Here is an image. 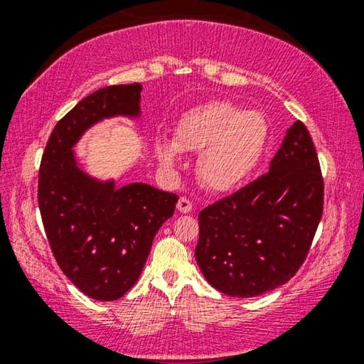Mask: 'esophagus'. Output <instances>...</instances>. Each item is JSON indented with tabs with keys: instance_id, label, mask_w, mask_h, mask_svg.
Returning a JSON list of instances; mask_svg holds the SVG:
<instances>
[{
	"instance_id": "1",
	"label": "esophagus",
	"mask_w": 364,
	"mask_h": 364,
	"mask_svg": "<svg viewBox=\"0 0 364 364\" xmlns=\"http://www.w3.org/2000/svg\"><path fill=\"white\" fill-rule=\"evenodd\" d=\"M177 208H178V212L188 213L192 210V202L188 200L187 197H181V198H178V202H177Z\"/></svg>"
}]
</instances>
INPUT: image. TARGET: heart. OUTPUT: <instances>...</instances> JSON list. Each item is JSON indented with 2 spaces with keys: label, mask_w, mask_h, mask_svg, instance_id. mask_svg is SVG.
I'll list each match as a JSON object with an SVG mask.
<instances>
[{
  "label": "heart",
  "mask_w": 364,
  "mask_h": 364,
  "mask_svg": "<svg viewBox=\"0 0 364 364\" xmlns=\"http://www.w3.org/2000/svg\"><path fill=\"white\" fill-rule=\"evenodd\" d=\"M268 141V124L260 112H245L232 102H210L178 121L173 142L156 144L159 161L173 166L178 152H200L198 177L208 188L237 187L260 161Z\"/></svg>",
  "instance_id": "obj_1"
}]
</instances>
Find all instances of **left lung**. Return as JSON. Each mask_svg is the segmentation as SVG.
Returning <instances> with one entry per match:
<instances>
[{"label": "left lung", "mask_w": 364, "mask_h": 364, "mask_svg": "<svg viewBox=\"0 0 364 364\" xmlns=\"http://www.w3.org/2000/svg\"><path fill=\"white\" fill-rule=\"evenodd\" d=\"M325 183L308 129H288L270 171L198 213L196 260L218 291L252 298L287 283L305 262Z\"/></svg>", "instance_id": "left-lung-1"}]
</instances>
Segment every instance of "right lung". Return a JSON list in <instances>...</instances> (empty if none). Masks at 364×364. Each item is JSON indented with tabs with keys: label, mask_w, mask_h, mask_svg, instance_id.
Segmentation results:
<instances>
[{
	"label": "right lung",
	"mask_w": 364,
	"mask_h": 364,
	"mask_svg": "<svg viewBox=\"0 0 364 364\" xmlns=\"http://www.w3.org/2000/svg\"><path fill=\"white\" fill-rule=\"evenodd\" d=\"M142 86L117 84L89 94L56 126L39 166L38 203L49 247L84 295L121 298L136 285L162 223L178 197L147 183L97 182L77 167L73 146L104 117L139 116Z\"/></svg>",
	"instance_id": "1"
}]
</instances>
